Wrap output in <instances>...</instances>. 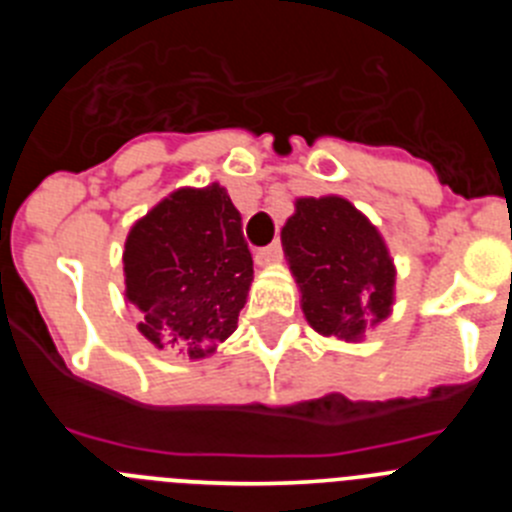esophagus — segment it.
I'll return each instance as SVG.
<instances>
[{
    "mask_svg": "<svg viewBox=\"0 0 512 512\" xmlns=\"http://www.w3.org/2000/svg\"><path fill=\"white\" fill-rule=\"evenodd\" d=\"M279 261H282V246L279 243H271V246L256 251V264L259 266H271L279 264Z\"/></svg>",
    "mask_w": 512,
    "mask_h": 512,
    "instance_id": "34e87169",
    "label": "esophagus"
}]
</instances>
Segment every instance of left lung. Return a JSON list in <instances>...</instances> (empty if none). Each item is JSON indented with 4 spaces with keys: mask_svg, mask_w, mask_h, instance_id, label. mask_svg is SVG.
I'll return each instance as SVG.
<instances>
[{
    "mask_svg": "<svg viewBox=\"0 0 512 512\" xmlns=\"http://www.w3.org/2000/svg\"><path fill=\"white\" fill-rule=\"evenodd\" d=\"M282 248L305 320L320 336L356 343L392 315L395 261L377 225L348 200L297 197Z\"/></svg>",
    "mask_w": 512,
    "mask_h": 512,
    "instance_id": "8db88e82",
    "label": "left lung"
}]
</instances>
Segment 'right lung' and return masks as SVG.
<instances>
[{
	"label": "right lung",
	"instance_id": "1",
	"mask_svg": "<svg viewBox=\"0 0 512 512\" xmlns=\"http://www.w3.org/2000/svg\"><path fill=\"white\" fill-rule=\"evenodd\" d=\"M125 302L164 351L205 359L233 336L253 282L241 212L225 187H182L135 220L122 251Z\"/></svg>",
	"mask_w": 512,
	"mask_h": 512
}]
</instances>
